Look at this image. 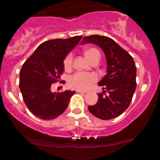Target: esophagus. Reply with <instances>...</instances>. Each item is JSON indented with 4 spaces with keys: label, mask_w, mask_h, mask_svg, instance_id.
<instances>
[{
    "label": "esophagus",
    "mask_w": 160,
    "mask_h": 160,
    "mask_svg": "<svg viewBox=\"0 0 160 160\" xmlns=\"http://www.w3.org/2000/svg\"><path fill=\"white\" fill-rule=\"evenodd\" d=\"M76 92H78V93H86V91H82V90H79V89H78V90H77Z\"/></svg>",
    "instance_id": "1"
}]
</instances>
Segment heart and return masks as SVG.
Wrapping results in <instances>:
<instances>
[{
    "label": "heart",
    "mask_w": 160,
    "mask_h": 160,
    "mask_svg": "<svg viewBox=\"0 0 160 160\" xmlns=\"http://www.w3.org/2000/svg\"><path fill=\"white\" fill-rule=\"evenodd\" d=\"M85 56L90 62L95 59H100V52L95 47H89L85 49ZM73 62V55L69 53L63 61V67L65 71H68L71 69ZM97 81V77L94 74L76 73L69 79L68 85L71 88L79 90H86L89 89Z\"/></svg>",
    "instance_id": "1"
}]
</instances>
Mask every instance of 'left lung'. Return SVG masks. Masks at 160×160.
Instances as JSON below:
<instances>
[{
  "instance_id": "8db88e82",
  "label": "left lung",
  "mask_w": 160,
  "mask_h": 160,
  "mask_svg": "<svg viewBox=\"0 0 160 160\" xmlns=\"http://www.w3.org/2000/svg\"><path fill=\"white\" fill-rule=\"evenodd\" d=\"M86 43L103 49L108 64V74L98 82L104 90L98 94V102L88 109L98 119L112 120L122 114L131 103L136 89V66L131 55L108 37L87 36L81 44Z\"/></svg>"
}]
</instances>
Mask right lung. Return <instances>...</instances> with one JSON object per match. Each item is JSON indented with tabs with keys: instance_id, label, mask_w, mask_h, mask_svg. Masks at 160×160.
Masks as SVG:
<instances>
[{
	"instance_id": "1",
	"label": "right lung",
	"mask_w": 160,
	"mask_h": 160,
	"mask_svg": "<svg viewBox=\"0 0 160 160\" xmlns=\"http://www.w3.org/2000/svg\"><path fill=\"white\" fill-rule=\"evenodd\" d=\"M82 36L43 42L25 62L20 71L19 89L32 114L43 120H54L64 113L75 92L52 93V83L63 74V60L78 44Z\"/></svg>"
}]
</instances>
